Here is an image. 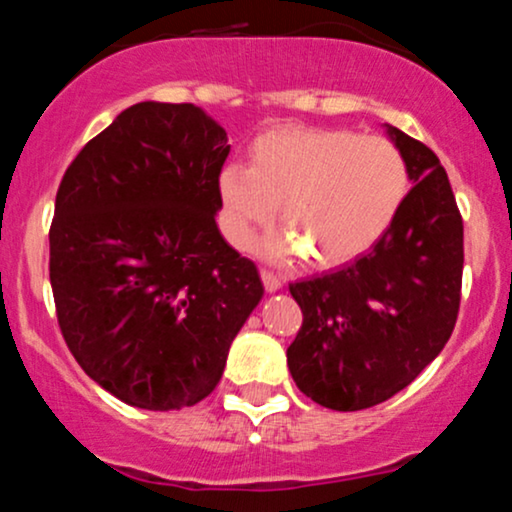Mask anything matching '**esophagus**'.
<instances>
[{"instance_id":"34e87169","label":"esophagus","mask_w":512,"mask_h":512,"mask_svg":"<svg viewBox=\"0 0 512 512\" xmlns=\"http://www.w3.org/2000/svg\"><path fill=\"white\" fill-rule=\"evenodd\" d=\"M260 274H262V284H265L267 291H279V289H282L284 279L279 277L277 272H272V269H262Z\"/></svg>"}]
</instances>
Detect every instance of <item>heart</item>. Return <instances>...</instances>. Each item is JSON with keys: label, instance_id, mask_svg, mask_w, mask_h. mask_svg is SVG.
<instances>
[{"label": "heart", "instance_id": "heart-1", "mask_svg": "<svg viewBox=\"0 0 512 512\" xmlns=\"http://www.w3.org/2000/svg\"><path fill=\"white\" fill-rule=\"evenodd\" d=\"M408 162L391 140L347 128L282 126L250 148V167L228 165L218 179L228 233L238 247L257 226H286L265 245L274 260L306 252L316 267L357 260L379 243L406 201Z\"/></svg>", "mask_w": 512, "mask_h": 512}]
</instances>
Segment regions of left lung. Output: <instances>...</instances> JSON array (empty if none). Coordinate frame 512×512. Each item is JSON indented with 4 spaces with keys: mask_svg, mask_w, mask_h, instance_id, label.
<instances>
[{
    "mask_svg": "<svg viewBox=\"0 0 512 512\" xmlns=\"http://www.w3.org/2000/svg\"><path fill=\"white\" fill-rule=\"evenodd\" d=\"M411 192L367 255L289 284L303 323L286 350L311 401L362 411L406 389L442 352L462 301L464 223L445 167L425 143L389 126Z\"/></svg>",
    "mask_w": 512,
    "mask_h": 512,
    "instance_id": "left-lung-1",
    "label": "left lung"
}]
</instances>
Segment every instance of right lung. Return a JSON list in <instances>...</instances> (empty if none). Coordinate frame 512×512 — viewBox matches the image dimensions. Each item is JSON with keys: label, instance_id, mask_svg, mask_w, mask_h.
I'll return each mask as SVG.
<instances>
[{"label": "right lung", "instance_id": "obj_1", "mask_svg": "<svg viewBox=\"0 0 512 512\" xmlns=\"http://www.w3.org/2000/svg\"><path fill=\"white\" fill-rule=\"evenodd\" d=\"M228 153L199 106L140 101L63 174L48 235L58 325L87 376L128 406L209 396L265 294L216 226Z\"/></svg>", "mask_w": 512, "mask_h": 512}]
</instances>
